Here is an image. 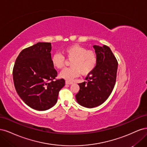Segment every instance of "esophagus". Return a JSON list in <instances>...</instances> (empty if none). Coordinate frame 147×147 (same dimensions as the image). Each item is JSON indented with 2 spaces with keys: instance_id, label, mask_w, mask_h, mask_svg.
<instances>
[{
  "instance_id": "obj_1",
  "label": "esophagus",
  "mask_w": 147,
  "mask_h": 147,
  "mask_svg": "<svg viewBox=\"0 0 147 147\" xmlns=\"http://www.w3.org/2000/svg\"><path fill=\"white\" fill-rule=\"evenodd\" d=\"M65 84H72V82H70V81H65Z\"/></svg>"
}]
</instances>
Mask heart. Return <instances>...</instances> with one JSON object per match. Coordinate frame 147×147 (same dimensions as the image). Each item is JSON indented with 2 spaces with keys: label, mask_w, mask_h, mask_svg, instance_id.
Returning <instances> with one entry per match:
<instances>
[{
  "label": "heart",
  "mask_w": 147,
  "mask_h": 147,
  "mask_svg": "<svg viewBox=\"0 0 147 147\" xmlns=\"http://www.w3.org/2000/svg\"><path fill=\"white\" fill-rule=\"evenodd\" d=\"M64 53L67 58L70 60L71 67L62 71L60 77L67 80H72L80 73L82 75L91 74L97 64L98 57L97 53L78 44H74L66 47ZM51 63L55 68L61 69L65 65V57L60 53H56L51 57Z\"/></svg>",
  "instance_id": "1"
}]
</instances>
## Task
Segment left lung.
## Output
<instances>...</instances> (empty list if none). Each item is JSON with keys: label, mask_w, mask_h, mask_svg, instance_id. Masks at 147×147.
I'll use <instances>...</instances> for the list:
<instances>
[{"label": "left lung", "mask_w": 147, "mask_h": 147, "mask_svg": "<svg viewBox=\"0 0 147 147\" xmlns=\"http://www.w3.org/2000/svg\"><path fill=\"white\" fill-rule=\"evenodd\" d=\"M98 61L95 69L86 77L87 82L78 83L75 95L79 104L93 108L103 104L112 93L117 79L118 61L110 48L94 45Z\"/></svg>", "instance_id": "1"}]
</instances>
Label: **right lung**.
Segmentation results:
<instances>
[{
    "label": "right lung",
    "instance_id": "add662e5",
    "mask_svg": "<svg viewBox=\"0 0 147 147\" xmlns=\"http://www.w3.org/2000/svg\"><path fill=\"white\" fill-rule=\"evenodd\" d=\"M51 43L38 42L22 50L13 69L18 94L30 107L46 110L57 102L64 79H56L57 72L51 63Z\"/></svg>",
    "mask_w": 147,
    "mask_h": 147
}]
</instances>
